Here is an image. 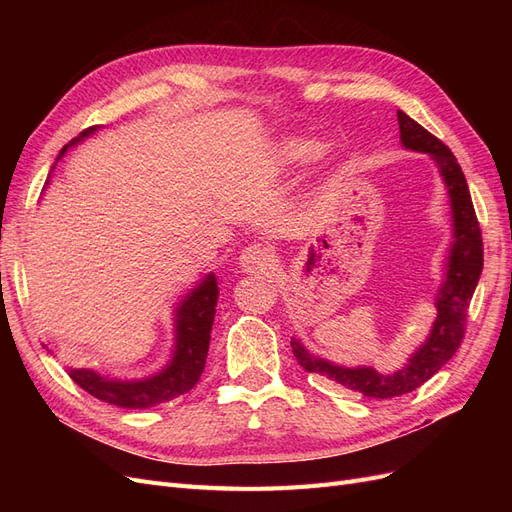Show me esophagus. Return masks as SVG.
Wrapping results in <instances>:
<instances>
[{"label":"esophagus","instance_id":"obj_1","mask_svg":"<svg viewBox=\"0 0 512 512\" xmlns=\"http://www.w3.org/2000/svg\"><path fill=\"white\" fill-rule=\"evenodd\" d=\"M271 258L273 256H271V250L267 245L252 243V245H247L241 254V267L245 271L256 273V271L267 269L271 265Z\"/></svg>","mask_w":512,"mask_h":512}]
</instances>
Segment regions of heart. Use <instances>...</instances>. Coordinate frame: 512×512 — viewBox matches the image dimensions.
Here are the masks:
<instances>
[{
  "label": "heart",
  "mask_w": 512,
  "mask_h": 512,
  "mask_svg": "<svg viewBox=\"0 0 512 512\" xmlns=\"http://www.w3.org/2000/svg\"><path fill=\"white\" fill-rule=\"evenodd\" d=\"M324 151V143L316 136H290L282 143L280 149V158L284 164H307L316 160L320 153Z\"/></svg>",
  "instance_id": "obj_1"
}]
</instances>
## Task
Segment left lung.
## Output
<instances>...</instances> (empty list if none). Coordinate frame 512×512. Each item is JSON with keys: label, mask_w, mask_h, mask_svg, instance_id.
Returning <instances> with one entry per match:
<instances>
[{"label": "left lung", "mask_w": 512, "mask_h": 512, "mask_svg": "<svg viewBox=\"0 0 512 512\" xmlns=\"http://www.w3.org/2000/svg\"><path fill=\"white\" fill-rule=\"evenodd\" d=\"M397 121L404 147L429 153L438 162L453 207L455 243L446 265V282L438 297V318L433 322L431 335L425 346L418 348L410 363L391 376H382L371 367L346 369L331 365L329 361L316 359L314 354H309L297 339L290 342L297 363L305 371L320 374L346 386V389L374 399L399 397L418 389L433 374H438V369L459 350L463 337H466V318L472 294L478 284L480 271H483V232H480L476 220L466 177H463L453 151L404 111H397Z\"/></svg>", "instance_id": "1"}]
</instances>
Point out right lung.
I'll use <instances>...</instances> for the list:
<instances>
[{"label": "right lung", "instance_id": "obj_1", "mask_svg": "<svg viewBox=\"0 0 512 512\" xmlns=\"http://www.w3.org/2000/svg\"><path fill=\"white\" fill-rule=\"evenodd\" d=\"M96 128H87L79 138L94 132ZM79 138H74V145ZM68 145L59 151V158L64 156ZM57 158V160H59ZM218 284L215 277L209 275L207 280L194 288L192 294L177 309V352L175 359L162 371V374L138 380V382H121L108 380L89 369H70V378L81 386L83 391L94 395L106 404H113L128 410H145L153 408L164 401H173L179 395L190 393L200 374L205 369L211 324L215 316V303H218Z\"/></svg>", "mask_w": 512, "mask_h": 512}]
</instances>
